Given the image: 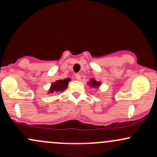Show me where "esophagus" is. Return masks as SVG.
<instances>
[{
  "instance_id": "esophagus-1",
  "label": "esophagus",
  "mask_w": 157,
  "mask_h": 157,
  "mask_svg": "<svg viewBox=\"0 0 157 157\" xmlns=\"http://www.w3.org/2000/svg\"><path fill=\"white\" fill-rule=\"evenodd\" d=\"M75 78L77 79V80H80V78H81V77H80V75L79 74H75Z\"/></svg>"
}]
</instances>
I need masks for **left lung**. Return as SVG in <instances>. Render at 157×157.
<instances>
[{"label":"left lung","instance_id":"obj_1","mask_svg":"<svg viewBox=\"0 0 157 157\" xmlns=\"http://www.w3.org/2000/svg\"><path fill=\"white\" fill-rule=\"evenodd\" d=\"M89 85L93 87V88H97V87H98L101 85V83L100 82L95 81V79H92V80H90V83H89Z\"/></svg>","mask_w":157,"mask_h":157}]
</instances>
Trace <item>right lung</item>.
I'll use <instances>...</instances> for the list:
<instances>
[{
    "mask_svg": "<svg viewBox=\"0 0 157 157\" xmlns=\"http://www.w3.org/2000/svg\"><path fill=\"white\" fill-rule=\"evenodd\" d=\"M70 79L67 78L65 80H56L55 83L51 84V86L49 88V93H53L54 92H62L67 87Z\"/></svg>",
    "mask_w": 157,
    "mask_h": 157,
    "instance_id": "add662e5",
    "label": "right lung"
}]
</instances>
